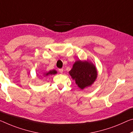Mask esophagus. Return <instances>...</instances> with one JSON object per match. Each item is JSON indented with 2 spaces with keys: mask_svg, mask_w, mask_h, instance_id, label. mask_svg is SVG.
Returning <instances> with one entry per match:
<instances>
[{
  "mask_svg": "<svg viewBox=\"0 0 133 133\" xmlns=\"http://www.w3.org/2000/svg\"><path fill=\"white\" fill-rule=\"evenodd\" d=\"M58 70H59V72H60V73H63V69H60Z\"/></svg>",
  "mask_w": 133,
  "mask_h": 133,
  "instance_id": "34e87169",
  "label": "esophagus"
}]
</instances>
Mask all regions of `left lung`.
Wrapping results in <instances>:
<instances>
[{"mask_svg":"<svg viewBox=\"0 0 133 133\" xmlns=\"http://www.w3.org/2000/svg\"><path fill=\"white\" fill-rule=\"evenodd\" d=\"M69 74L81 89L91 86L97 77L96 67L89 61H76L73 65Z\"/></svg>","mask_w":133,"mask_h":133,"instance_id":"obj_1","label":"left lung"}]
</instances>
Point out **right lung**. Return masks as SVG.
<instances>
[{
	"instance_id": "right-lung-1",
	"label": "right lung",
	"mask_w": 133,
	"mask_h": 133,
	"mask_svg": "<svg viewBox=\"0 0 133 133\" xmlns=\"http://www.w3.org/2000/svg\"><path fill=\"white\" fill-rule=\"evenodd\" d=\"M57 73V71L56 70H50V71H48V72H47V73H44V77H46V76H48V75H56Z\"/></svg>"
}]
</instances>
